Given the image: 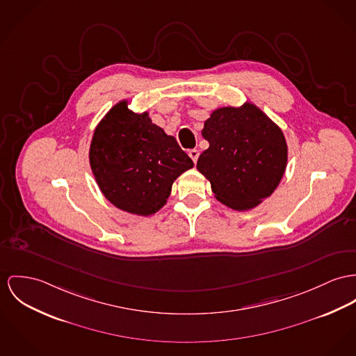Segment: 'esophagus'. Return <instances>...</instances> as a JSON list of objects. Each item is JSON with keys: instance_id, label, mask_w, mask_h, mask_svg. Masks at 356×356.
<instances>
[{"instance_id": "1", "label": "esophagus", "mask_w": 356, "mask_h": 356, "mask_svg": "<svg viewBox=\"0 0 356 356\" xmlns=\"http://www.w3.org/2000/svg\"><path fill=\"white\" fill-rule=\"evenodd\" d=\"M188 156L191 157L192 161L196 164V161H197V159H199V150H196V149H192L188 152Z\"/></svg>"}]
</instances>
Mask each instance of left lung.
I'll return each instance as SVG.
<instances>
[{
    "label": "left lung",
    "instance_id": "1",
    "mask_svg": "<svg viewBox=\"0 0 356 356\" xmlns=\"http://www.w3.org/2000/svg\"><path fill=\"white\" fill-rule=\"evenodd\" d=\"M209 140L197 170L210 181L222 204L236 211L259 206L277 188L287 166V142L282 129L256 104L220 107L204 122Z\"/></svg>",
    "mask_w": 356,
    "mask_h": 356
}]
</instances>
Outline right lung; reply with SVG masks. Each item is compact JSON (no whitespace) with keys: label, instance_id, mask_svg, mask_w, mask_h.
<instances>
[{"label":"right lung","instance_id":"right-lung-1","mask_svg":"<svg viewBox=\"0 0 356 356\" xmlns=\"http://www.w3.org/2000/svg\"><path fill=\"white\" fill-rule=\"evenodd\" d=\"M129 104L116 103L96 126L89 164L100 191L116 209L149 217L164 207L172 184L193 163L149 112L138 113Z\"/></svg>","mask_w":356,"mask_h":356}]
</instances>
